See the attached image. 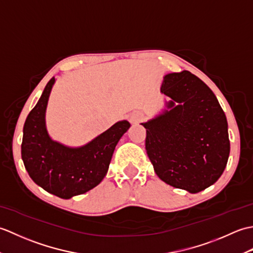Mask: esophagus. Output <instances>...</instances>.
Listing matches in <instances>:
<instances>
[{"label": "esophagus", "instance_id": "obj_1", "mask_svg": "<svg viewBox=\"0 0 253 253\" xmlns=\"http://www.w3.org/2000/svg\"><path fill=\"white\" fill-rule=\"evenodd\" d=\"M143 113L141 112H137V113H133V114L130 116V123L131 124H137V123H140L143 120Z\"/></svg>", "mask_w": 253, "mask_h": 253}]
</instances>
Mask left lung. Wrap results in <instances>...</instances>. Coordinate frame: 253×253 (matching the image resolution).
Here are the masks:
<instances>
[{"mask_svg": "<svg viewBox=\"0 0 253 253\" xmlns=\"http://www.w3.org/2000/svg\"><path fill=\"white\" fill-rule=\"evenodd\" d=\"M161 92L171 100L169 110L142 124L148 157L166 184L199 192L213 185L226 168V116L212 90L188 71L166 75Z\"/></svg>", "mask_w": 253, "mask_h": 253, "instance_id": "1", "label": "left lung"}]
</instances>
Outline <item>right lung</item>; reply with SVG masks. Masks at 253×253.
Returning <instances> with one entry per match:
<instances>
[{"label": "right lung", "mask_w": 253, "mask_h": 253, "mask_svg": "<svg viewBox=\"0 0 253 253\" xmlns=\"http://www.w3.org/2000/svg\"><path fill=\"white\" fill-rule=\"evenodd\" d=\"M55 79L46 84L24 125L21 159L31 179L63 199L83 195L98 186L109 169L113 152L130 124L122 121L82 148L53 141L45 128V109Z\"/></svg>", "instance_id": "right-lung-1"}]
</instances>
